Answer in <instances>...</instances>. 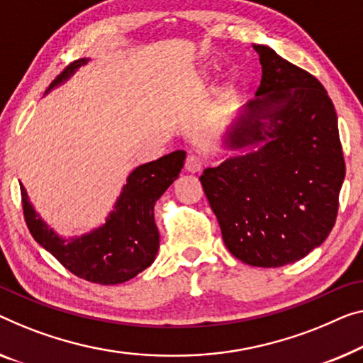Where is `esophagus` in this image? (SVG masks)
<instances>
[{"instance_id": "obj_1", "label": "esophagus", "mask_w": 363, "mask_h": 363, "mask_svg": "<svg viewBox=\"0 0 363 363\" xmlns=\"http://www.w3.org/2000/svg\"><path fill=\"white\" fill-rule=\"evenodd\" d=\"M184 167H186V171L191 172V174H196V172L202 171L203 161L197 155H189L186 158V164H184Z\"/></svg>"}]
</instances>
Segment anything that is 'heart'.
Segmentation results:
<instances>
[{
  "instance_id": "heart-1",
  "label": "heart",
  "mask_w": 363,
  "mask_h": 363,
  "mask_svg": "<svg viewBox=\"0 0 363 363\" xmlns=\"http://www.w3.org/2000/svg\"><path fill=\"white\" fill-rule=\"evenodd\" d=\"M213 73H215V67H212V65H205V67L200 69V83L205 84V83H210L213 78ZM231 93H233V86H231L230 83L225 84L223 88V94L225 96H230Z\"/></svg>"
}]
</instances>
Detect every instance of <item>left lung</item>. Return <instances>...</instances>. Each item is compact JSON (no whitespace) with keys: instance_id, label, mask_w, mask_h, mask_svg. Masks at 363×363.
<instances>
[{"instance_id":"8db88e82","label":"left lung","mask_w":363,"mask_h":363,"mask_svg":"<svg viewBox=\"0 0 363 363\" xmlns=\"http://www.w3.org/2000/svg\"><path fill=\"white\" fill-rule=\"evenodd\" d=\"M252 48L261 86L221 135L231 153L200 182L228 251L254 267H280L331 233L345 164L323 84L270 47Z\"/></svg>"}]
</instances>
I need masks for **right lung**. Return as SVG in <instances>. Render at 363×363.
Returning <instances> with one entry per match:
<instances>
[{"mask_svg": "<svg viewBox=\"0 0 363 363\" xmlns=\"http://www.w3.org/2000/svg\"><path fill=\"white\" fill-rule=\"evenodd\" d=\"M89 58L73 62L47 93L58 88L84 67ZM45 93V94H47ZM186 151L177 150L160 160L140 164L130 172L106 223L81 236L63 238L53 231L30 203L21 184L26 223L39 245L79 279L101 285H117L133 279L153 264L160 247L155 203L179 177Z\"/></svg>", "mask_w": 363, "mask_h": 363, "instance_id": "add662e5", "label": "right lung"}]
</instances>
